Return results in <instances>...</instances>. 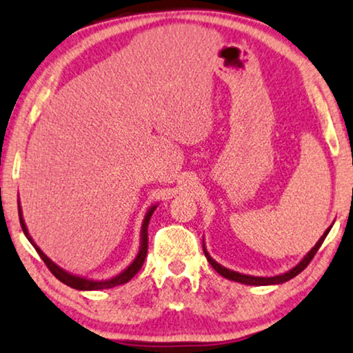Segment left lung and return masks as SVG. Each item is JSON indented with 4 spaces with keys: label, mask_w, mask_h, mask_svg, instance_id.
Masks as SVG:
<instances>
[{
    "label": "left lung",
    "mask_w": 353,
    "mask_h": 353,
    "mask_svg": "<svg viewBox=\"0 0 353 353\" xmlns=\"http://www.w3.org/2000/svg\"><path fill=\"white\" fill-rule=\"evenodd\" d=\"M332 228V225L327 228L325 233H323V236L320 239H318V243L313 245V248L308 250L305 257H303L301 262H299L296 267H292L291 270H288L286 273H281V274H276V276H252V274H244V273H238V272H233V270L226 268L223 267V265H220L219 262H215L214 259L210 257V254L207 252L205 249V244L204 241H202V248H204V254L207 260H209V263L214 267V270L219 274H221V276L226 278V279H231V281H236V283H241V284H249V286H272V284H281V283H286L289 281V279H292L294 276H297L299 273L303 272V270L307 268V265L312 262V259L315 257V254L318 252V249L321 248L323 241H325V238L327 236V233H330Z\"/></svg>",
    "instance_id": "obj_1"
}]
</instances>
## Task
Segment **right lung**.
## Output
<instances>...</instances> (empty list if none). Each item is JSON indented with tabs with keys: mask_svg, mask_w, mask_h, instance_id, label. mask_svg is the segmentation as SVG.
<instances>
[{
	"mask_svg": "<svg viewBox=\"0 0 353 353\" xmlns=\"http://www.w3.org/2000/svg\"><path fill=\"white\" fill-rule=\"evenodd\" d=\"M17 204H19V220H21V226H22L23 234H26L27 239L30 241V244L33 245V248H35L38 255H40V257L43 259V262L46 263V267L50 268V272L54 274V276L59 279L61 283L67 284V286L79 289V291H99V289H110V288L120 286V284L128 283L130 279H132L134 274H137L139 270H141L143 263H144V259H146V255H148V225H149V220H151V216L154 214V210L157 209V204L149 207L146 215H144V220H143V225H141V234H139V241H141V243H139V250H138L137 257H134L133 262L130 263L128 267L123 270V272H120L119 274H115V276L109 278V279H90V278H85V276H79V274L65 272L64 268H61L59 265H56L54 262H52V260L48 257V255L43 252L40 248H38V245L35 244V241H33V238L30 236V233H28L26 221H23L21 202H19V199H17Z\"/></svg>",
	"mask_w": 353,
	"mask_h": 353,
	"instance_id": "1",
	"label": "right lung"
}]
</instances>
